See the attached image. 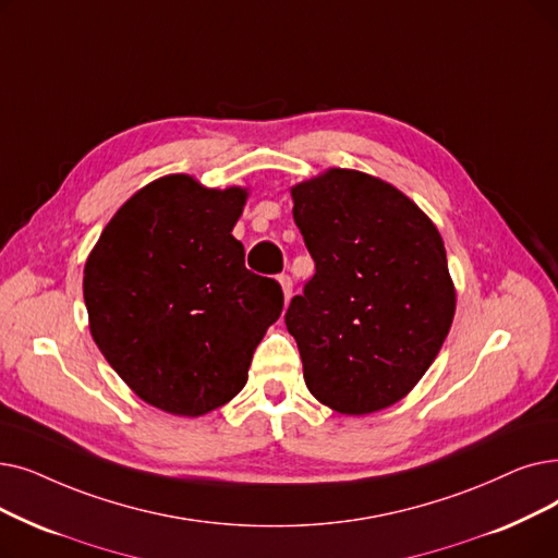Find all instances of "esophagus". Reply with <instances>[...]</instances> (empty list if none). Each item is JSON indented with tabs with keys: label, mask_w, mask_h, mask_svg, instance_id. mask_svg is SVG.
Instances as JSON below:
<instances>
[{
	"label": "esophagus",
	"mask_w": 558,
	"mask_h": 558,
	"mask_svg": "<svg viewBox=\"0 0 558 558\" xmlns=\"http://www.w3.org/2000/svg\"><path fill=\"white\" fill-rule=\"evenodd\" d=\"M278 282H280V287H282L284 303H289V299H292V289H294V282H292V278H289L287 274H282V276H278Z\"/></svg>",
	"instance_id": "esophagus-1"
}]
</instances>
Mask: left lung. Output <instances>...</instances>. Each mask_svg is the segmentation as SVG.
<instances>
[{"mask_svg": "<svg viewBox=\"0 0 558 558\" xmlns=\"http://www.w3.org/2000/svg\"><path fill=\"white\" fill-rule=\"evenodd\" d=\"M317 274L284 314L307 390L342 415L403 399L440 353L456 289L438 228L392 184L349 168L292 189Z\"/></svg>", "mask_w": 558, "mask_h": 558, "instance_id": "8db88e82", "label": "left lung"}]
</instances>
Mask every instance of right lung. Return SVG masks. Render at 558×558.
Masks as SVG:
<instances>
[{
  "mask_svg": "<svg viewBox=\"0 0 558 558\" xmlns=\"http://www.w3.org/2000/svg\"><path fill=\"white\" fill-rule=\"evenodd\" d=\"M248 191L166 175L136 191L84 266L95 344L136 397L198 417L241 392L257 344L282 312L232 228Z\"/></svg>",
  "mask_w": 558,
  "mask_h": 558,
  "instance_id": "1",
  "label": "right lung"
}]
</instances>
